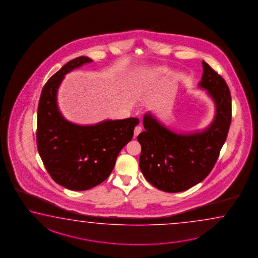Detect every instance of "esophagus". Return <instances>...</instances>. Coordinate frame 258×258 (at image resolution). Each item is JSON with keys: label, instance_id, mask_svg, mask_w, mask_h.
Returning a JSON list of instances; mask_svg holds the SVG:
<instances>
[{"label": "esophagus", "instance_id": "obj_1", "mask_svg": "<svg viewBox=\"0 0 258 258\" xmlns=\"http://www.w3.org/2000/svg\"><path fill=\"white\" fill-rule=\"evenodd\" d=\"M142 132V127L141 126H137L134 130V136L137 137L138 135Z\"/></svg>", "mask_w": 258, "mask_h": 258}]
</instances>
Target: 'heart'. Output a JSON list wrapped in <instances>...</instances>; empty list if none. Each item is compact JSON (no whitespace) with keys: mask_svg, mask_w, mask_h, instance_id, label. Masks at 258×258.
<instances>
[{"mask_svg":"<svg viewBox=\"0 0 258 258\" xmlns=\"http://www.w3.org/2000/svg\"><path fill=\"white\" fill-rule=\"evenodd\" d=\"M163 72H165L164 69H156V70L154 71V74H161V73H163Z\"/></svg>","mask_w":258,"mask_h":258,"instance_id":"1","label":"heart"}]
</instances>
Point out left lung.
<instances>
[{
  "label": "left lung",
  "instance_id": "1",
  "mask_svg": "<svg viewBox=\"0 0 258 258\" xmlns=\"http://www.w3.org/2000/svg\"><path fill=\"white\" fill-rule=\"evenodd\" d=\"M200 86L215 104L211 125L202 132L181 134L170 131L149 112L145 131L139 134L142 146L140 168L148 182L169 193L187 190L203 181L214 167L226 141L231 121V97L226 82L202 60Z\"/></svg>",
  "mask_w": 258,
  "mask_h": 258
}]
</instances>
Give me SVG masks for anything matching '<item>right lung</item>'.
Returning a JSON list of instances; mask_svg holds the SVG:
<instances>
[{"label":"right lung","mask_w":258,"mask_h":258,"mask_svg":"<svg viewBox=\"0 0 258 258\" xmlns=\"http://www.w3.org/2000/svg\"><path fill=\"white\" fill-rule=\"evenodd\" d=\"M93 60H70L48 79L37 107V151L57 184L84 191L104 182L113 171L122 148L132 141L140 120L128 117L81 126L66 120L58 110L57 92L64 75Z\"/></svg>","instance_id":"right-lung-1"}]
</instances>
